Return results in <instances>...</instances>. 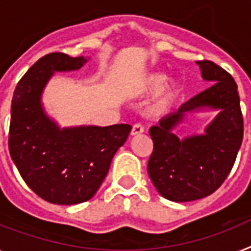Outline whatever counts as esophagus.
<instances>
[{
    "label": "esophagus",
    "instance_id": "obj_1",
    "mask_svg": "<svg viewBox=\"0 0 251 251\" xmlns=\"http://www.w3.org/2000/svg\"><path fill=\"white\" fill-rule=\"evenodd\" d=\"M144 132V126L142 124H135V125H132L131 129V135H139V134H142Z\"/></svg>",
    "mask_w": 251,
    "mask_h": 251
}]
</instances>
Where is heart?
<instances>
[{
  "mask_svg": "<svg viewBox=\"0 0 251 251\" xmlns=\"http://www.w3.org/2000/svg\"><path fill=\"white\" fill-rule=\"evenodd\" d=\"M166 75L162 73H151L148 76H145L144 79L139 83L138 92L139 93H149V92H154L157 90L162 84L165 83ZM176 85L174 83H167L163 85L161 89L158 90L157 96H155L154 100H153V106L151 109L154 112H162L167 109L171 106L174 100L176 98Z\"/></svg>",
  "mask_w": 251,
  "mask_h": 251,
  "instance_id": "1",
  "label": "heart"
}]
</instances>
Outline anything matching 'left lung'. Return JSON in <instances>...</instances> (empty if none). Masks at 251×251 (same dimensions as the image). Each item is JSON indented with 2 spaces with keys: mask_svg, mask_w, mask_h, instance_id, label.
<instances>
[{
  "mask_svg": "<svg viewBox=\"0 0 251 251\" xmlns=\"http://www.w3.org/2000/svg\"><path fill=\"white\" fill-rule=\"evenodd\" d=\"M204 80L213 83L149 130L153 151L148 162L151 182L171 201L208 197L226 180L244 135L240 97L233 77L212 61H197ZM201 108L220 111L203 136L181 141L172 132L184 115Z\"/></svg>",
  "mask_w": 251,
  "mask_h": 251,
  "instance_id": "1",
  "label": "left lung"
}]
</instances>
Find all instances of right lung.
<instances>
[{"label":"right lung","instance_id":"1","mask_svg":"<svg viewBox=\"0 0 251 251\" xmlns=\"http://www.w3.org/2000/svg\"><path fill=\"white\" fill-rule=\"evenodd\" d=\"M86 61L61 52L46 54L25 73L12 97L10 155L26 185L53 204L93 198L131 131L127 124L60 129L46 115L41 97L53 73L77 70Z\"/></svg>","mask_w":251,"mask_h":251}]
</instances>
